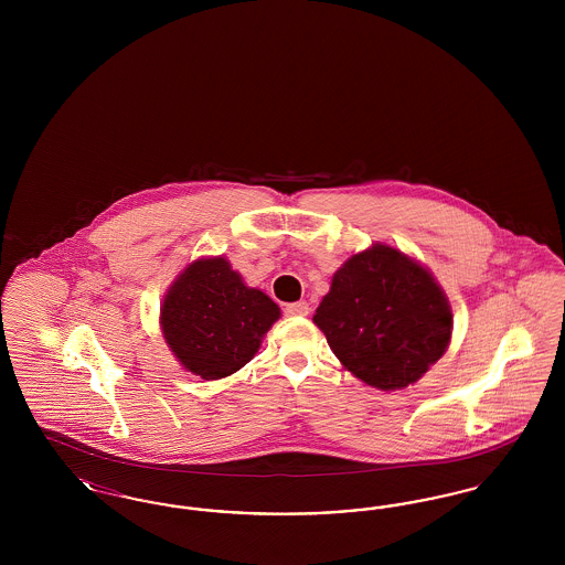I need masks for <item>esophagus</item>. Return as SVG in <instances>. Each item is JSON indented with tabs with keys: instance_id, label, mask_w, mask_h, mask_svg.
<instances>
[{
	"instance_id": "obj_1",
	"label": "esophagus",
	"mask_w": 565,
	"mask_h": 565,
	"mask_svg": "<svg viewBox=\"0 0 565 565\" xmlns=\"http://www.w3.org/2000/svg\"><path fill=\"white\" fill-rule=\"evenodd\" d=\"M286 316H309V305L305 300H298V302H290L286 305Z\"/></svg>"
}]
</instances>
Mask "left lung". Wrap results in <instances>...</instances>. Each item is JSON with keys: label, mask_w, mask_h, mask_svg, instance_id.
<instances>
[{"label": "left lung", "mask_w": 565, "mask_h": 565, "mask_svg": "<svg viewBox=\"0 0 565 565\" xmlns=\"http://www.w3.org/2000/svg\"><path fill=\"white\" fill-rule=\"evenodd\" d=\"M313 322L345 369L387 392L415 383L445 353L454 316L428 270L376 243L334 273Z\"/></svg>", "instance_id": "8db88e82"}]
</instances>
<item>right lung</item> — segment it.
I'll return each mask as SVG.
<instances>
[{
    "label": "right lung",
    "mask_w": 565,
    "mask_h": 565,
    "mask_svg": "<svg viewBox=\"0 0 565 565\" xmlns=\"http://www.w3.org/2000/svg\"><path fill=\"white\" fill-rule=\"evenodd\" d=\"M279 307L247 288L224 258L196 260L164 296L162 334L190 373L222 379L245 366L260 348Z\"/></svg>",
    "instance_id": "right-lung-1"
}]
</instances>
